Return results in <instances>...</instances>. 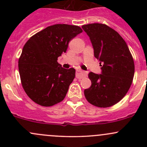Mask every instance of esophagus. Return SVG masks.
Masks as SVG:
<instances>
[{"instance_id":"obj_1","label":"esophagus","mask_w":147,"mask_h":147,"mask_svg":"<svg viewBox=\"0 0 147 147\" xmlns=\"http://www.w3.org/2000/svg\"><path fill=\"white\" fill-rule=\"evenodd\" d=\"M87 74L86 72H84V71L81 70V69H78L76 74V78L80 79V78H84V77L87 76Z\"/></svg>"}]
</instances>
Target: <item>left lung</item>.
<instances>
[{
    "instance_id": "8db88e82",
    "label": "left lung",
    "mask_w": 147,
    "mask_h": 147,
    "mask_svg": "<svg viewBox=\"0 0 147 147\" xmlns=\"http://www.w3.org/2000/svg\"><path fill=\"white\" fill-rule=\"evenodd\" d=\"M82 28L90 37L94 57L102 67V74L89 73L92 85L84 90V96L92 105L109 107L119 102L130 88L134 60L124 40L114 29L101 23Z\"/></svg>"
}]
</instances>
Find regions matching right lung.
I'll list each match as a JSON object with an SVG mask.
<instances>
[{
	"mask_svg": "<svg viewBox=\"0 0 147 147\" xmlns=\"http://www.w3.org/2000/svg\"><path fill=\"white\" fill-rule=\"evenodd\" d=\"M82 32L79 26L53 25L25 44L18 60L19 73L25 92L35 103L50 107L64 100L75 69L62 67L57 57L66 53L69 41Z\"/></svg>",
	"mask_w": 147,
	"mask_h": 147,
	"instance_id": "add662e5",
	"label": "right lung"
}]
</instances>
